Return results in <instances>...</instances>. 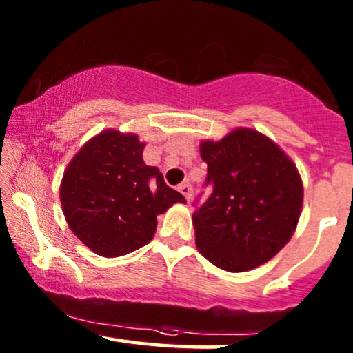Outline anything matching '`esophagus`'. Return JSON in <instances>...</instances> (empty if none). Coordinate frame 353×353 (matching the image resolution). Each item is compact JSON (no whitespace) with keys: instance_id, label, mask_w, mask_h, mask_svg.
Wrapping results in <instances>:
<instances>
[{"instance_id":"1","label":"esophagus","mask_w":353,"mask_h":353,"mask_svg":"<svg viewBox=\"0 0 353 353\" xmlns=\"http://www.w3.org/2000/svg\"><path fill=\"white\" fill-rule=\"evenodd\" d=\"M179 192L182 194V196L185 197V199H188V202L190 201V197H192V185L189 184V182H182V184L179 185Z\"/></svg>"}]
</instances>
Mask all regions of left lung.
Masks as SVG:
<instances>
[{"label":"left lung","instance_id":"left-lung-1","mask_svg":"<svg viewBox=\"0 0 353 353\" xmlns=\"http://www.w3.org/2000/svg\"><path fill=\"white\" fill-rule=\"evenodd\" d=\"M199 149L212 194L192 216L197 249L228 272L265 264L290 241L301 217L297 168L272 139L250 128L202 141Z\"/></svg>","mask_w":353,"mask_h":353}]
</instances>
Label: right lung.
Listing matches in <instances>:
<instances>
[{"instance_id":"1","label":"right lung","mask_w":353,"mask_h":353,"mask_svg":"<svg viewBox=\"0 0 353 353\" xmlns=\"http://www.w3.org/2000/svg\"><path fill=\"white\" fill-rule=\"evenodd\" d=\"M132 132L106 129L76 152L59 188L63 214L74 236L103 257L149 244L157 216L185 199L143 159Z\"/></svg>"}]
</instances>
